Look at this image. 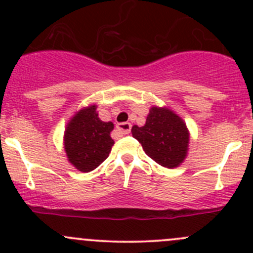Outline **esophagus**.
<instances>
[{
    "mask_svg": "<svg viewBox=\"0 0 253 253\" xmlns=\"http://www.w3.org/2000/svg\"><path fill=\"white\" fill-rule=\"evenodd\" d=\"M117 131L121 134H128L131 132V124L129 122H122L117 125Z\"/></svg>",
    "mask_w": 253,
    "mask_h": 253,
    "instance_id": "obj_1",
    "label": "esophagus"
}]
</instances>
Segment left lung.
<instances>
[{
	"label": "left lung",
	"instance_id": "left-lung-1",
	"mask_svg": "<svg viewBox=\"0 0 253 253\" xmlns=\"http://www.w3.org/2000/svg\"><path fill=\"white\" fill-rule=\"evenodd\" d=\"M132 134L145 154L164 168L178 167L187 154L190 134L185 122L167 108L150 109L144 126L132 127Z\"/></svg>",
	"mask_w": 253,
	"mask_h": 253
}]
</instances>
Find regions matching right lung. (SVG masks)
Returning a JSON list of instances; mask_svg holds the SVG:
<instances>
[{
  "label": "right lung",
  "instance_id": "add662e5",
  "mask_svg": "<svg viewBox=\"0 0 253 253\" xmlns=\"http://www.w3.org/2000/svg\"><path fill=\"white\" fill-rule=\"evenodd\" d=\"M112 129V122L99 119L95 105L76 114L65 132V150L71 164L83 172L96 169L110 154Z\"/></svg>",
  "mask_w": 253,
  "mask_h": 253
}]
</instances>
